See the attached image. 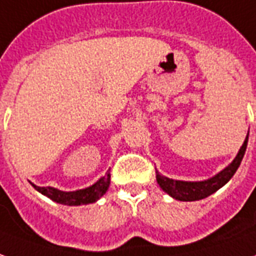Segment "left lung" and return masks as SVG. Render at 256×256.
Segmentation results:
<instances>
[{"instance_id": "obj_1", "label": "left lung", "mask_w": 256, "mask_h": 256, "mask_svg": "<svg viewBox=\"0 0 256 256\" xmlns=\"http://www.w3.org/2000/svg\"><path fill=\"white\" fill-rule=\"evenodd\" d=\"M247 142H248V134L244 140L243 145L239 149V152L234 158V162H230L228 166H225L222 171L216 174L206 180L198 182H187V180H175L170 179L166 176L162 175L160 172L156 171V180L158 186L162 187V190L166 192L168 196H172L174 200H183V202H192V200H204L206 196H212L213 192L220 190L221 187L225 186L230 178L234 175V172L238 171L240 162L243 160L244 153L247 149Z\"/></svg>"}]
</instances>
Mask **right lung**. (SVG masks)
Returning a JSON list of instances; mask_svg holds the SVG:
<instances>
[{
    "instance_id": "1",
    "label": "right lung",
    "mask_w": 256,
    "mask_h": 256,
    "mask_svg": "<svg viewBox=\"0 0 256 256\" xmlns=\"http://www.w3.org/2000/svg\"><path fill=\"white\" fill-rule=\"evenodd\" d=\"M110 182H111V175L107 171V174L102 176L99 180L94 183L92 186L76 191H62L56 188V187H39L34 183H31V184L35 190L39 191L40 194L46 196L47 198H50L56 204L66 206H80L94 204L96 200H99L108 190Z\"/></svg>"
}]
</instances>
